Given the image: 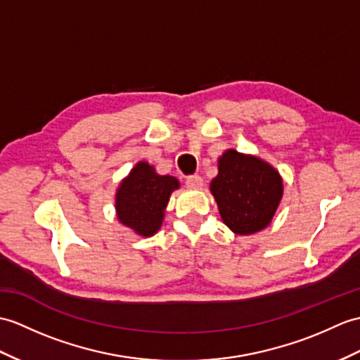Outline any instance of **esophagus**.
Wrapping results in <instances>:
<instances>
[{"mask_svg": "<svg viewBox=\"0 0 360 360\" xmlns=\"http://www.w3.org/2000/svg\"><path fill=\"white\" fill-rule=\"evenodd\" d=\"M186 186H187L188 188L198 190V188H202L204 181H202V178L199 176V174H193V176H188V178L186 179Z\"/></svg>", "mask_w": 360, "mask_h": 360, "instance_id": "34e87169", "label": "esophagus"}]
</instances>
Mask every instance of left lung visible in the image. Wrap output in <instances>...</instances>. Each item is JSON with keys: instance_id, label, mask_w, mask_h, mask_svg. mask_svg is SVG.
<instances>
[{"instance_id": "left-lung-1", "label": "left lung", "mask_w": 360, "mask_h": 360, "mask_svg": "<svg viewBox=\"0 0 360 360\" xmlns=\"http://www.w3.org/2000/svg\"><path fill=\"white\" fill-rule=\"evenodd\" d=\"M218 170L210 191L224 224L236 235L264 230L282 199L279 172L269 162L233 148L219 158Z\"/></svg>"}]
</instances>
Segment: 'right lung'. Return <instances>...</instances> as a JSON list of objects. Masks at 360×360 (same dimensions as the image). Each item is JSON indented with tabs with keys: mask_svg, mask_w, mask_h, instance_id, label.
<instances>
[{
	"mask_svg": "<svg viewBox=\"0 0 360 360\" xmlns=\"http://www.w3.org/2000/svg\"><path fill=\"white\" fill-rule=\"evenodd\" d=\"M176 188V178L161 176L153 165L139 161L116 191L115 207L120 222L139 236H153L161 229L165 207Z\"/></svg>",
	"mask_w": 360,
	"mask_h": 360,
	"instance_id": "1",
	"label": "right lung"
}]
</instances>
